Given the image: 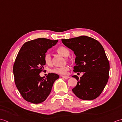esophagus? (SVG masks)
Wrapping results in <instances>:
<instances>
[{
	"instance_id": "esophagus-1",
	"label": "esophagus",
	"mask_w": 122,
	"mask_h": 122,
	"mask_svg": "<svg viewBox=\"0 0 122 122\" xmlns=\"http://www.w3.org/2000/svg\"><path fill=\"white\" fill-rule=\"evenodd\" d=\"M62 77H63V78H65V79H67V78H69L70 77L69 76H61Z\"/></svg>"
}]
</instances>
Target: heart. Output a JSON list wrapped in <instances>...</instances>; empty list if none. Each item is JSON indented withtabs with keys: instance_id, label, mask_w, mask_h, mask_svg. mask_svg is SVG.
<instances>
[{
	"instance_id": "1",
	"label": "heart",
	"mask_w": 122,
	"mask_h": 122,
	"mask_svg": "<svg viewBox=\"0 0 122 122\" xmlns=\"http://www.w3.org/2000/svg\"><path fill=\"white\" fill-rule=\"evenodd\" d=\"M56 51L59 53V54L65 57H66L69 55V50L67 48L64 46H60L57 48ZM44 61L46 64L48 66H50L52 63V59L49 53H47L45 54L44 56ZM69 70V67L67 66H65L63 67H55L52 69L50 70V71L56 73V74H60V75H64L66 74L67 70Z\"/></svg>"
}]
</instances>
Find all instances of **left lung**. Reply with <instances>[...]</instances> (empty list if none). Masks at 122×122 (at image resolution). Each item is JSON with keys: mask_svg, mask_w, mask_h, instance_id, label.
<instances>
[{"mask_svg": "<svg viewBox=\"0 0 122 122\" xmlns=\"http://www.w3.org/2000/svg\"><path fill=\"white\" fill-rule=\"evenodd\" d=\"M65 46L76 56L74 72H84L72 92L84 100L97 98L102 92L109 80L110 64L104 48L98 41L86 36L67 39H62Z\"/></svg>", "mask_w": 122, "mask_h": 122, "instance_id": "left-lung-1", "label": "left lung"}]
</instances>
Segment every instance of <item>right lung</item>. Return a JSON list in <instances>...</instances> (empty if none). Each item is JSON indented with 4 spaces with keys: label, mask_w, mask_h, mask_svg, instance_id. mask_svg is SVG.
I'll return each instance as SVG.
<instances>
[{
    "label": "right lung",
    "mask_w": 122,
    "mask_h": 122,
    "mask_svg": "<svg viewBox=\"0 0 122 122\" xmlns=\"http://www.w3.org/2000/svg\"><path fill=\"white\" fill-rule=\"evenodd\" d=\"M58 40L39 38L24 44L17 55L13 71L15 85L22 97L33 103H40L46 99L55 81L59 76L49 73L45 79L39 73L46 64L44 56Z\"/></svg>",
    "instance_id": "1"
}]
</instances>
